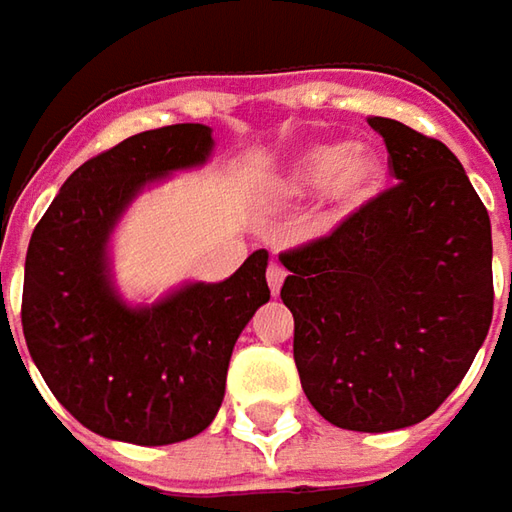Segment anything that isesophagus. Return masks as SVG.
<instances>
[{"mask_svg":"<svg viewBox=\"0 0 512 512\" xmlns=\"http://www.w3.org/2000/svg\"><path fill=\"white\" fill-rule=\"evenodd\" d=\"M282 282H285V267L279 265V262H270V265H267V285H270V293H273V296L279 293Z\"/></svg>","mask_w":512,"mask_h":512,"instance_id":"1","label":"esophagus"}]
</instances>
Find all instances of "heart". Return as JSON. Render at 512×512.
<instances>
[{"mask_svg": "<svg viewBox=\"0 0 512 512\" xmlns=\"http://www.w3.org/2000/svg\"><path fill=\"white\" fill-rule=\"evenodd\" d=\"M382 179V165L376 153L364 145H316L293 159L287 168L285 190L293 196H307L325 190V196L342 210L370 199Z\"/></svg>", "mask_w": 512, "mask_h": 512, "instance_id": "heart-1", "label": "heart"}]
</instances>
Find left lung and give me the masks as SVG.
<instances>
[{
	"mask_svg": "<svg viewBox=\"0 0 512 512\" xmlns=\"http://www.w3.org/2000/svg\"><path fill=\"white\" fill-rule=\"evenodd\" d=\"M387 187L282 253L302 390L342 430L419 424L459 387L493 319L490 216L439 139L373 116Z\"/></svg>",
	"mask_w": 512,
	"mask_h": 512,
	"instance_id": "left-lung-1",
	"label": "left lung"
}]
</instances>
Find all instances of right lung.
Returning a JSON list of instances; mask_svg holds the SVG:
<instances>
[{
    "mask_svg": "<svg viewBox=\"0 0 512 512\" xmlns=\"http://www.w3.org/2000/svg\"><path fill=\"white\" fill-rule=\"evenodd\" d=\"M213 150L205 125L136 133L68 176L33 230L22 330L50 393L88 430L130 444L202 433L225 399L239 333L270 299L267 250L219 285L193 282L150 307L113 290L108 239L133 196Z\"/></svg>",
    "mask_w": 512,
    "mask_h": 512,
    "instance_id": "right-lung-1",
    "label": "right lung"
}]
</instances>
